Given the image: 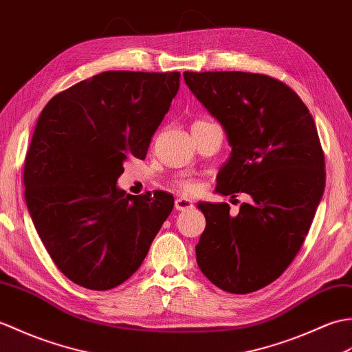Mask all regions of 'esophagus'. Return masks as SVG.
Listing matches in <instances>:
<instances>
[{"label": "esophagus", "instance_id": "1", "mask_svg": "<svg viewBox=\"0 0 352 352\" xmlns=\"http://www.w3.org/2000/svg\"><path fill=\"white\" fill-rule=\"evenodd\" d=\"M175 208H176V210H188V209L194 208V203L186 197H179L175 201Z\"/></svg>", "mask_w": 352, "mask_h": 352}]
</instances>
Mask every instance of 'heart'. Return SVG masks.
Returning <instances> with one entry per match:
<instances>
[{"label": "heart", "instance_id": "obj_1", "mask_svg": "<svg viewBox=\"0 0 352 352\" xmlns=\"http://www.w3.org/2000/svg\"><path fill=\"white\" fill-rule=\"evenodd\" d=\"M196 123H203V120L194 122V124H196ZM177 185L184 192H194V191H197V188H199V185L194 181H190V179H184V181H181Z\"/></svg>", "mask_w": 352, "mask_h": 352}]
</instances>
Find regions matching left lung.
Segmentation results:
<instances>
[{
  "label": "left lung",
  "instance_id": "left-lung-1",
  "mask_svg": "<svg viewBox=\"0 0 352 352\" xmlns=\"http://www.w3.org/2000/svg\"><path fill=\"white\" fill-rule=\"evenodd\" d=\"M184 80L232 147L215 191L253 200L235 217L228 203H199L206 228L197 265L226 292H254L294 261L322 199L325 164L314 117L291 87L267 75L184 72Z\"/></svg>",
  "mask_w": 352,
  "mask_h": 352
}]
</instances>
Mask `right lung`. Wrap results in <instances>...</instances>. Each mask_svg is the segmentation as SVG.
<instances>
[{
  "instance_id": "right-lung-1",
  "label": "right lung",
  "mask_w": 352,
  "mask_h": 352,
  "mask_svg": "<svg viewBox=\"0 0 352 352\" xmlns=\"http://www.w3.org/2000/svg\"><path fill=\"white\" fill-rule=\"evenodd\" d=\"M179 72L108 70L54 96L23 166L25 201L46 252L74 283L108 291L143 263L175 199L126 196L123 162L144 160L179 90Z\"/></svg>"
}]
</instances>
